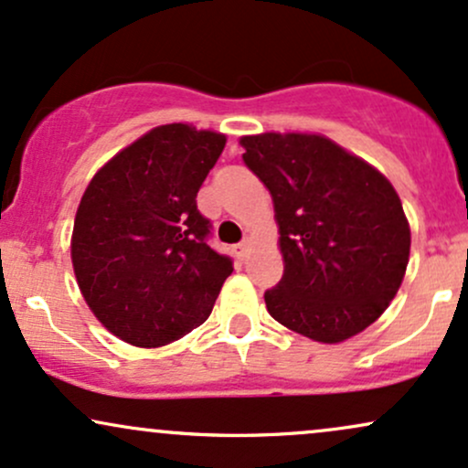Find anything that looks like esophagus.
<instances>
[{
	"label": "esophagus",
	"mask_w": 468,
	"mask_h": 468,
	"mask_svg": "<svg viewBox=\"0 0 468 468\" xmlns=\"http://www.w3.org/2000/svg\"><path fill=\"white\" fill-rule=\"evenodd\" d=\"M249 246H250V239L249 238H246L244 241H239V244H235L233 246L235 257H238V260H244V257L249 255Z\"/></svg>",
	"instance_id": "obj_1"
}]
</instances>
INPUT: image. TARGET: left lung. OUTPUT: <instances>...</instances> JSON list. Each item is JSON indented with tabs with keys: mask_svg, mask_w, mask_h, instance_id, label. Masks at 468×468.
Wrapping results in <instances>:
<instances>
[{
	"mask_svg": "<svg viewBox=\"0 0 468 468\" xmlns=\"http://www.w3.org/2000/svg\"><path fill=\"white\" fill-rule=\"evenodd\" d=\"M239 143L279 224L283 277L264 292L268 313L319 343L363 332L396 297L410 261L399 193L325 136L268 132Z\"/></svg>",
	"mask_w": 468,
	"mask_h": 468,
	"instance_id": "left-lung-1",
	"label": "left lung"
}]
</instances>
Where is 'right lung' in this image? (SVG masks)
Returning a JSON list of instances; mask_svg holds the SVG:
<instances>
[{
    "instance_id": "add662e5",
    "label": "right lung",
    "mask_w": 468,
    "mask_h": 468,
    "mask_svg": "<svg viewBox=\"0 0 468 468\" xmlns=\"http://www.w3.org/2000/svg\"><path fill=\"white\" fill-rule=\"evenodd\" d=\"M227 136L171 122L96 171L72 230V266L96 319L136 347L189 335L211 314L233 261L207 244L197 191Z\"/></svg>"
}]
</instances>
